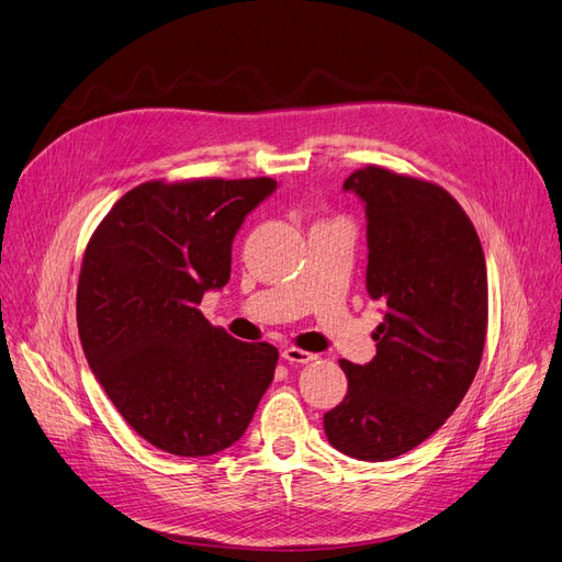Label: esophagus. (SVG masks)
I'll use <instances>...</instances> for the list:
<instances>
[{
    "label": "esophagus",
    "mask_w": 562,
    "mask_h": 562,
    "mask_svg": "<svg viewBox=\"0 0 562 562\" xmlns=\"http://www.w3.org/2000/svg\"><path fill=\"white\" fill-rule=\"evenodd\" d=\"M282 358L289 360V362H296V364H305V362H312L316 356L310 353V351H303V349H296V347H286L282 351Z\"/></svg>",
    "instance_id": "34e87169"
}]
</instances>
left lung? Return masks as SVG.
Returning a JSON list of instances; mask_svg holds the SVG:
<instances>
[{"mask_svg": "<svg viewBox=\"0 0 562 562\" xmlns=\"http://www.w3.org/2000/svg\"><path fill=\"white\" fill-rule=\"evenodd\" d=\"M368 215V294L385 307L368 364L324 416L333 448L395 459L441 427L477 374L486 337V263L471 217L448 190L368 165L345 181Z\"/></svg>", "mask_w": 562, "mask_h": 562, "instance_id": "left-lung-1", "label": "left lung"}]
</instances>
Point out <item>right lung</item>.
<instances>
[{
    "mask_svg": "<svg viewBox=\"0 0 562 562\" xmlns=\"http://www.w3.org/2000/svg\"><path fill=\"white\" fill-rule=\"evenodd\" d=\"M278 183L146 181L89 238L78 330L91 372L151 446L209 457L234 446L271 385L278 349L240 341L198 310L232 273V243Z\"/></svg>",
    "mask_w": 562,
    "mask_h": 562,
    "instance_id": "obj_1",
    "label": "right lung"
}]
</instances>
